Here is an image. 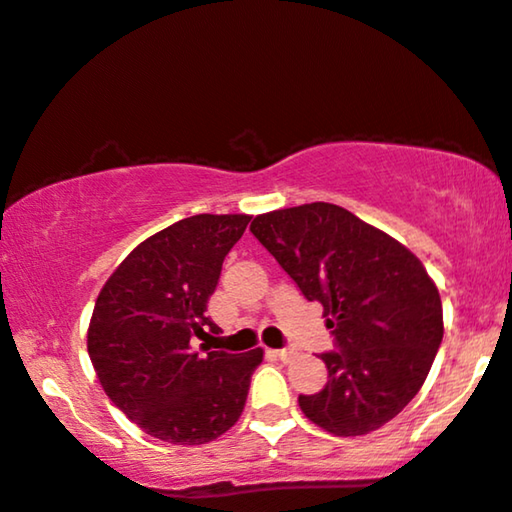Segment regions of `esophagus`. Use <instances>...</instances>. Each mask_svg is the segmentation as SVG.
<instances>
[{"instance_id": "1", "label": "esophagus", "mask_w": 512, "mask_h": 512, "mask_svg": "<svg viewBox=\"0 0 512 512\" xmlns=\"http://www.w3.org/2000/svg\"><path fill=\"white\" fill-rule=\"evenodd\" d=\"M274 356L278 360H283V363H290V360L295 358V351H292V349H278V351H274Z\"/></svg>"}]
</instances>
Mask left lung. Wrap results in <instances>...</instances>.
<instances>
[{"label":"left lung","instance_id":"8db88e82","mask_svg":"<svg viewBox=\"0 0 512 512\" xmlns=\"http://www.w3.org/2000/svg\"><path fill=\"white\" fill-rule=\"evenodd\" d=\"M252 236L309 302L323 304L337 351L320 353L327 384L299 395L306 419L353 438L403 412L442 342L440 292L424 264L335 203L257 215Z\"/></svg>","mask_w":512,"mask_h":512}]
</instances>
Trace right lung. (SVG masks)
Segmentation results:
<instances>
[{
	"label": "right lung",
	"mask_w": 512,
	"mask_h": 512,
	"mask_svg": "<svg viewBox=\"0 0 512 512\" xmlns=\"http://www.w3.org/2000/svg\"><path fill=\"white\" fill-rule=\"evenodd\" d=\"M250 215H194L142 241L102 285L88 356L133 424L170 445H206L241 417L262 349H192L215 323L208 299ZM203 346V344H201Z\"/></svg>",
	"instance_id": "obj_1"
}]
</instances>
